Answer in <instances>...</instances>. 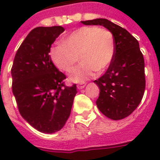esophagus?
I'll list each match as a JSON object with an SVG mask.
<instances>
[{
    "label": "esophagus",
    "mask_w": 160,
    "mask_h": 160,
    "mask_svg": "<svg viewBox=\"0 0 160 160\" xmlns=\"http://www.w3.org/2000/svg\"><path fill=\"white\" fill-rule=\"evenodd\" d=\"M85 85H86V84H85V82L80 83V84H78L77 85V88L79 89V90H81V89H83V88L85 87Z\"/></svg>",
    "instance_id": "esophagus-1"
}]
</instances>
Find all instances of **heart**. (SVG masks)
I'll return each mask as SVG.
<instances>
[{
    "instance_id": "1",
    "label": "heart",
    "mask_w": 160,
    "mask_h": 160,
    "mask_svg": "<svg viewBox=\"0 0 160 160\" xmlns=\"http://www.w3.org/2000/svg\"><path fill=\"white\" fill-rule=\"evenodd\" d=\"M114 53L115 43L111 31L97 26H82L53 46L51 57L59 70L69 72L80 56L82 62L72 69L69 80L82 83L92 77L95 70H105L112 62Z\"/></svg>"
}]
</instances>
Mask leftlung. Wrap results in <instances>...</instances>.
I'll list each match as a JSON object with an SVG mask.
<instances>
[{
	"label": "left lung",
	"mask_w": 160,
	"mask_h": 160,
	"mask_svg": "<svg viewBox=\"0 0 160 160\" xmlns=\"http://www.w3.org/2000/svg\"><path fill=\"white\" fill-rule=\"evenodd\" d=\"M81 23L103 26L114 36V59L105 75L94 81L100 90L96 105L109 119H124L141 102L145 89L144 60L139 42L129 31L107 19H95Z\"/></svg>",
	"instance_id": "8db88e82"
}]
</instances>
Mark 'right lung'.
I'll return each instance as SVG.
<instances>
[{
	"mask_svg": "<svg viewBox=\"0 0 160 160\" xmlns=\"http://www.w3.org/2000/svg\"><path fill=\"white\" fill-rule=\"evenodd\" d=\"M62 26L36 27L16 52L11 68L12 92L21 115L38 131L52 134L70 116L77 90L51 60V45L64 32Z\"/></svg>",
	"mask_w": 160,
	"mask_h": 160,
	"instance_id": "1",
	"label": "right lung"
}]
</instances>
